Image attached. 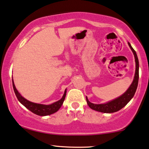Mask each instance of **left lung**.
<instances>
[{"instance_id":"1","label":"left lung","mask_w":149,"mask_h":149,"mask_svg":"<svg viewBox=\"0 0 149 149\" xmlns=\"http://www.w3.org/2000/svg\"><path fill=\"white\" fill-rule=\"evenodd\" d=\"M129 45L130 48L133 52L134 56H135V73L133 82L129 86V88L127 89L124 94L119 96L115 100L108 102L105 104H95L93 103L89 102L88 99L86 97V102H87L88 105L91 109L95 110V111L101 112V113H115L122 109L124 108L128 102L131 101L133 98L134 95H135V92H136L137 85H138V80H139V61L137 58L136 52L134 50V49L132 47L130 43H128Z\"/></svg>"}]
</instances>
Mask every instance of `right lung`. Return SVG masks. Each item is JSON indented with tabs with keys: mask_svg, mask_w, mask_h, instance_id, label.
Masks as SVG:
<instances>
[{
	"mask_svg": "<svg viewBox=\"0 0 149 149\" xmlns=\"http://www.w3.org/2000/svg\"><path fill=\"white\" fill-rule=\"evenodd\" d=\"M12 84L14 93H15L16 96L17 97L18 100L19 101L20 103L23 104L27 109L30 110L31 112H32L33 113L36 114L37 115H40V116H46V115H52V114L57 112L58 109L61 108V106H62V104H63L64 100L65 98L66 89L65 90V92H64V94L63 97H62V98L60 100L57 101V102L53 103L52 104H49V105L36 104V103L30 102V101H28L26 99L24 98L23 97L21 96V95L18 93L17 89L16 88L13 79Z\"/></svg>",
	"mask_w": 149,
	"mask_h": 149,
	"instance_id": "obj_1",
	"label": "right lung"
}]
</instances>
